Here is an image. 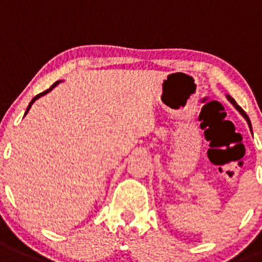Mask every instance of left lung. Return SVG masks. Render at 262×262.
Returning <instances> with one entry per match:
<instances>
[{"instance_id": "obj_1", "label": "left lung", "mask_w": 262, "mask_h": 262, "mask_svg": "<svg viewBox=\"0 0 262 262\" xmlns=\"http://www.w3.org/2000/svg\"><path fill=\"white\" fill-rule=\"evenodd\" d=\"M226 97H227V99H229V101H230V103H231V104H234V107H235V108H236V110H238V111H239V112H241V114H242V116H243V117H244V119H246V120H247V123H248L249 128H251V121H249V117H248V116H247V114H246V112H244V111H243V110H242V107H239V106H238V104H236V102H235V101H234V98H231V97H230V95H226ZM251 130H252V128H251Z\"/></svg>"}]
</instances>
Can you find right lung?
Instances as JSON below:
<instances>
[{
    "label": "right lung",
    "mask_w": 262,
    "mask_h": 262,
    "mask_svg": "<svg viewBox=\"0 0 262 262\" xmlns=\"http://www.w3.org/2000/svg\"><path fill=\"white\" fill-rule=\"evenodd\" d=\"M58 82H59V81H57V82H54V84H53V85H51V86H50V88H49V89H48V90H45V92H42V93H40V94H37V95H36V97H35V98H33V99H32V101H31V102H29V106H28V108H27L26 114H24V115H27V112H28V111H29V108H31V107H32V104H33V102H35V101H36V99H38V98H40V97H42V95L48 94V93H49V92H50V90H51V89H53V88H54V86H57V85H58Z\"/></svg>",
    "instance_id": "obj_1"
}]
</instances>
